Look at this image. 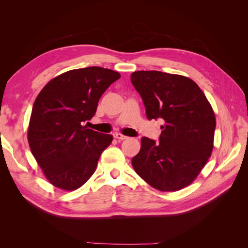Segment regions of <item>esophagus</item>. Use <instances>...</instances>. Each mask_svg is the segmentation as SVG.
Returning <instances> with one entry per match:
<instances>
[{
  "label": "esophagus",
  "instance_id": "obj_1",
  "mask_svg": "<svg viewBox=\"0 0 248 248\" xmlns=\"http://www.w3.org/2000/svg\"><path fill=\"white\" fill-rule=\"evenodd\" d=\"M114 137H115L117 140H126V139H127V137L123 136V134H121V133H115Z\"/></svg>",
  "mask_w": 248,
  "mask_h": 248
}]
</instances>
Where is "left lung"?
Returning <instances> with one entry per match:
<instances>
[{"label":"left lung","mask_w":248,"mask_h":248,"mask_svg":"<svg viewBox=\"0 0 248 248\" xmlns=\"http://www.w3.org/2000/svg\"><path fill=\"white\" fill-rule=\"evenodd\" d=\"M131 82L149 120L162 119L159 141L141 138L131 163L137 174L160 191L189 185L211 156L215 115L192 79L161 71H136Z\"/></svg>","instance_id":"1"}]
</instances>
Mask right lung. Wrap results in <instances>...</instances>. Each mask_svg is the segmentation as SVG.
<instances>
[{"mask_svg":"<svg viewBox=\"0 0 248 248\" xmlns=\"http://www.w3.org/2000/svg\"><path fill=\"white\" fill-rule=\"evenodd\" d=\"M121 78L102 67L67 71L46 85L34 102L28 140L48 181L58 188L76 190L97 168L112 140L84 125L95 115L106 90Z\"/></svg>","mask_w":248,"mask_h":248,"instance_id":"1","label":"right lung"}]
</instances>
